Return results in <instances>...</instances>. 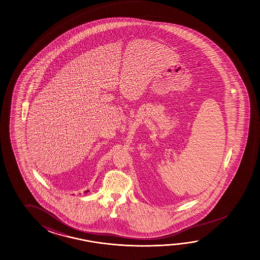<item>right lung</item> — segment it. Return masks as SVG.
<instances>
[{"instance_id":"1","label":"right lung","mask_w":260,"mask_h":260,"mask_svg":"<svg viewBox=\"0 0 260 260\" xmlns=\"http://www.w3.org/2000/svg\"><path fill=\"white\" fill-rule=\"evenodd\" d=\"M88 191H89V190H87V192H88Z\"/></svg>"}]
</instances>
